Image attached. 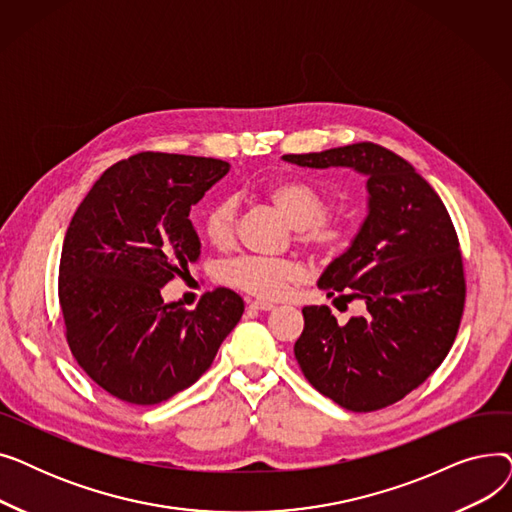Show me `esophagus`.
Wrapping results in <instances>:
<instances>
[{"mask_svg":"<svg viewBox=\"0 0 512 512\" xmlns=\"http://www.w3.org/2000/svg\"><path fill=\"white\" fill-rule=\"evenodd\" d=\"M276 305L274 303H267V301H249V309L255 311H272Z\"/></svg>","mask_w":512,"mask_h":512,"instance_id":"1","label":"esophagus"}]
</instances>
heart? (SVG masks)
Segmentation results:
<instances>
[{"mask_svg": "<svg viewBox=\"0 0 512 512\" xmlns=\"http://www.w3.org/2000/svg\"><path fill=\"white\" fill-rule=\"evenodd\" d=\"M265 197L294 228L299 245L317 253H338L348 240V224L328 213L330 197L315 184L299 178L278 180L267 186ZM236 203L226 197L215 201L203 215V234L213 247L226 249L234 238ZM303 276L301 265L286 257L238 255L220 267V280L259 299H278Z\"/></svg>", "mask_w": 512, "mask_h": 512, "instance_id": "heart-1", "label": "heart"}]
</instances>
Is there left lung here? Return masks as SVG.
I'll return each mask as SVG.
<instances>
[{
  "instance_id": "1",
  "label": "left lung",
  "mask_w": 512,
  "mask_h": 512,
  "mask_svg": "<svg viewBox=\"0 0 512 512\" xmlns=\"http://www.w3.org/2000/svg\"><path fill=\"white\" fill-rule=\"evenodd\" d=\"M282 159L367 176V218L317 282L328 297L361 301L363 311L338 324L330 307H305L294 357L340 407H390L440 367L461 326L465 272L450 215L409 161L375 143Z\"/></svg>"
}]
</instances>
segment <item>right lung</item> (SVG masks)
<instances>
[{"instance_id": "add662e5", "label": "right lung", "mask_w": 512, "mask_h": 512, "mask_svg": "<svg viewBox=\"0 0 512 512\" xmlns=\"http://www.w3.org/2000/svg\"><path fill=\"white\" fill-rule=\"evenodd\" d=\"M228 161L137 153L107 168L68 226L58 294L76 363L112 396L157 405L211 367L245 303L230 288L188 311L164 288L201 255L191 207Z\"/></svg>"}]
</instances>
